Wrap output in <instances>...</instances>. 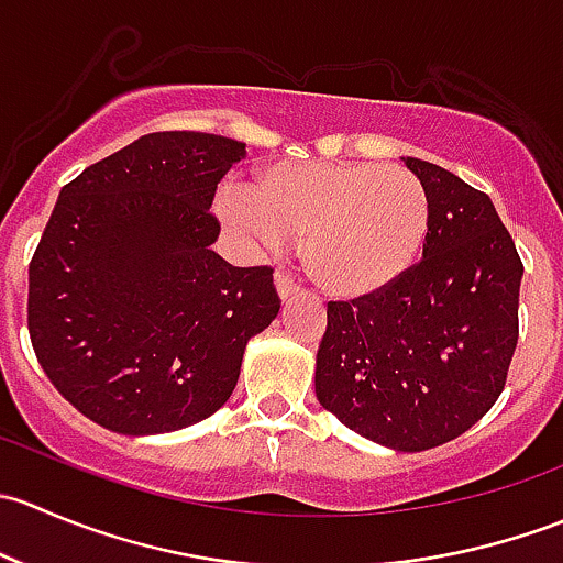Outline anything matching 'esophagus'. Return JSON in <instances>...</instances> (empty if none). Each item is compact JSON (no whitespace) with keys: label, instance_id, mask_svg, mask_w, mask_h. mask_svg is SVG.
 Listing matches in <instances>:
<instances>
[{"label":"esophagus","instance_id":"esophagus-1","mask_svg":"<svg viewBox=\"0 0 563 563\" xmlns=\"http://www.w3.org/2000/svg\"><path fill=\"white\" fill-rule=\"evenodd\" d=\"M275 286H277V294H280V299H291L294 294L299 291V286L294 283V277L286 275V272H275Z\"/></svg>","mask_w":563,"mask_h":563}]
</instances>
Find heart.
I'll return each instance as SVG.
<instances>
[{"label": "heart", "mask_w": 563, "mask_h": 563, "mask_svg": "<svg viewBox=\"0 0 563 563\" xmlns=\"http://www.w3.org/2000/svg\"><path fill=\"white\" fill-rule=\"evenodd\" d=\"M223 218L261 245L302 236V258L332 297L356 299L400 280L430 234V198L408 168L360 161L275 163Z\"/></svg>", "instance_id": "heart-1"}]
</instances>
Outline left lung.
Wrapping results in <instances>:
<instances>
[{"mask_svg": "<svg viewBox=\"0 0 563 563\" xmlns=\"http://www.w3.org/2000/svg\"><path fill=\"white\" fill-rule=\"evenodd\" d=\"M402 161L430 198L422 261L384 291L327 305L316 397L354 433L422 452L474 428L504 391L523 261L485 192Z\"/></svg>", "mask_w": 563, "mask_h": 563, "instance_id": "1", "label": "left lung"}]
</instances>
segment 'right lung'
Here are the masks:
<instances>
[{
  "label": "right lung",
  "mask_w": 563,
  "mask_h": 563,
  "mask_svg": "<svg viewBox=\"0 0 563 563\" xmlns=\"http://www.w3.org/2000/svg\"><path fill=\"white\" fill-rule=\"evenodd\" d=\"M225 135L150 133L59 192L30 264V338L45 376L100 428L155 435L212 417L280 310L272 266L212 250Z\"/></svg>",
  "instance_id": "add662e5"
}]
</instances>
